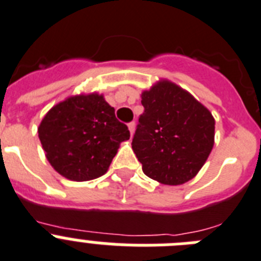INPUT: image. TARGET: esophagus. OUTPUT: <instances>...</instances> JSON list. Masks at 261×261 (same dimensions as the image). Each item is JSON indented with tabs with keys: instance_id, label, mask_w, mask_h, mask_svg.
I'll return each mask as SVG.
<instances>
[{
	"instance_id": "esophagus-1",
	"label": "esophagus",
	"mask_w": 261,
	"mask_h": 261,
	"mask_svg": "<svg viewBox=\"0 0 261 261\" xmlns=\"http://www.w3.org/2000/svg\"><path fill=\"white\" fill-rule=\"evenodd\" d=\"M135 122H130V123H128V130H130V134H131V136L134 135V131H135Z\"/></svg>"
}]
</instances>
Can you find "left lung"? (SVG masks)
I'll list each match as a JSON object with an SVG mask.
<instances>
[{
	"instance_id": "8db88e82",
	"label": "left lung",
	"mask_w": 261,
	"mask_h": 261,
	"mask_svg": "<svg viewBox=\"0 0 261 261\" xmlns=\"http://www.w3.org/2000/svg\"><path fill=\"white\" fill-rule=\"evenodd\" d=\"M133 151L147 177L177 186L198 174L215 144V118L187 91L160 81L142 93Z\"/></svg>"
}]
</instances>
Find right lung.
<instances>
[{
	"label": "right lung",
	"instance_id": "obj_1",
	"mask_svg": "<svg viewBox=\"0 0 261 261\" xmlns=\"http://www.w3.org/2000/svg\"><path fill=\"white\" fill-rule=\"evenodd\" d=\"M37 133L50 165L76 182L105 174L119 144L130 139L127 126L98 93L71 96L55 105Z\"/></svg>",
	"mask_w": 261,
	"mask_h": 261
}]
</instances>
